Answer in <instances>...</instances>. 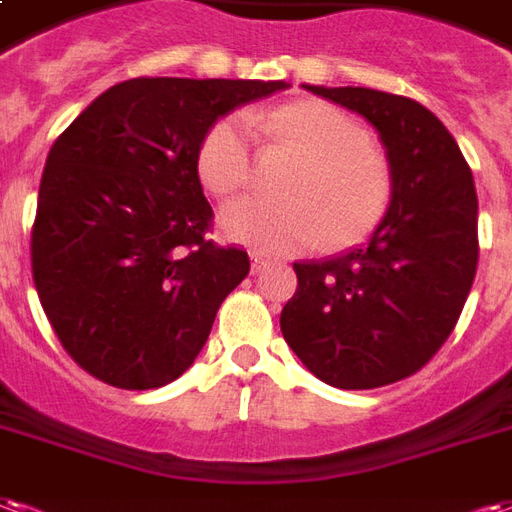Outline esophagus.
Masks as SVG:
<instances>
[{
    "label": "esophagus",
    "instance_id": "34e87169",
    "mask_svg": "<svg viewBox=\"0 0 512 512\" xmlns=\"http://www.w3.org/2000/svg\"><path fill=\"white\" fill-rule=\"evenodd\" d=\"M268 266V257H263V255H252V274H260V271H263V268Z\"/></svg>",
    "mask_w": 512,
    "mask_h": 512
}]
</instances>
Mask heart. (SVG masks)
<instances>
[{
	"instance_id": "1",
	"label": "heart",
	"mask_w": 512,
	"mask_h": 512,
	"mask_svg": "<svg viewBox=\"0 0 512 512\" xmlns=\"http://www.w3.org/2000/svg\"><path fill=\"white\" fill-rule=\"evenodd\" d=\"M257 130L295 143L309 162L287 184L290 200L246 198L222 211L227 238L263 252L298 255L325 244L358 246L377 233L393 203L388 162L350 113L323 100L271 111L227 113L200 140L198 173L217 195H236L255 179Z\"/></svg>"
}]
</instances>
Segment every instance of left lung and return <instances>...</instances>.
Segmentation results:
<instances>
[{
	"label": "left lung",
	"instance_id": "left-lung-1",
	"mask_svg": "<svg viewBox=\"0 0 512 512\" xmlns=\"http://www.w3.org/2000/svg\"><path fill=\"white\" fill-rule=\"evenodd\" d=\"M380 132L393 203L361 249L293 263L279 317L314 377L366 391L420 372L448 342L478 271V195L464 154L420 102L363 86H306Z\"/></svg>",
	"mask_w": 512,
	"mask_h": 512
}]
</instances>
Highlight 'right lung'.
<instances>
[{
  "mask_svg": "<svg viewBox=\"0 0 512 512\" xmlns=\"http://www.w3.org/2000/svg\"><path fill=\"white\" fill-rule=\"evenodd\" d=\"M285 81L132 78L54 140L32 225L48 323L83 372L124 391L162 388L203 350L249 255L208 238L198 179L208 127Z\"/></svg>",
  "mask_w": 512,
  "mask_h": 512,
  "instance_id": "right-lung-1",
  "label": "right lung"
}]
</instances>
